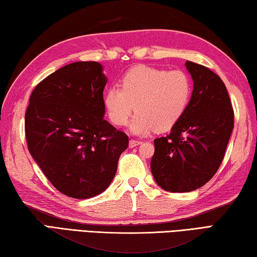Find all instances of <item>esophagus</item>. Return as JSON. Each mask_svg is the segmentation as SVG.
<instances>
[{"mask_svg": "<svg viewBox=\"0 0 257 257\" xmlns=\"http://www.w3.org/2000/svg\"><path fill=\"white\" fill-rule=\"evenodd\" d=\"M141 141H139V140H130V142H128V147L130 148H134V147H138V146H140L141 145Z\"/></svg>", "mask_w": 257, "mask_h": 257, "instance_id": "1", "label": "esophagus"}]
</instances>
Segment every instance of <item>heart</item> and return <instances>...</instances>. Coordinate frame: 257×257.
Listing matches in <instances>:
<instances>
[{"label":"heart","mask_w":257,"mask_h":257,"mask_svg":"<svg viewBox=\"0 0 257 257\" xmlns=\"http://www.w3.org/2000/svg\"><path fill=\"white\" fill-rule=\"evenodd\" d=\"M192 82L183 71H167L140 65L126 72L120 89L108 88L103 94L107 115L117 126L127 123L138 111L130 130L138 136L167 131L182 118L190 102ZM136 107H134V106Z\"/></svg>","instance_id":"1"}]
</instances>
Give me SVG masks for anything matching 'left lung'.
I'll return each instance as SVG.
<instances>
[{"mask_svg": "<svg viewBox=\"0 0 257 257\" xmlns=\"http://www.w3.org/2000/svg\"><path fill=\"white\" fill-rule=\"evenodd\" d=\"M193 91L167 137L155 139L151 172L165 191L185 193L208 183L222 163L233 128L227 88L208 67L186 61Z\"/></svg>", "mask_w": 257, "mask_h": 257, "instance_id": "obj_1", "label": "left lung"}]
</instances>
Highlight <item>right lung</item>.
<instances>
[{
  "mask_svg": "<svg viewBox=\"0 0 257 257\" xmlns=\"http://www.w3.org/2000/svg\"><path fill=\"white\" fill-rule=\"evenodd\" d=\"M107 81L100 63H71L37 84L29 99L28 150L52 185L73 199L105 191L128 146L127 136L103 118Z\"/></svg>",
  "mask_w": 257,
  "mask_h": 257,
  "instance_id": "right-lung-1",
  "label": "right lung"
}]
</instances>
